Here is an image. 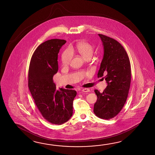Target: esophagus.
<instances>
[{"instance_id": "esophagus-1", "label": "esophagus", "mask_w": 155, "mask_h": 155, "mask_svg": "<svg viewBox=\"0 0 155 155\" xmlns=\"http://www.w3.org/2000/svg\"><path fill=\"white\" fill-rule=\"evenodd\" d=\"M83 92H85V93H87V92H90V90L89 88H84L82 90Z\"/></svg>"}]
</instances>
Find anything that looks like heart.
Instances as JSON below:
<instances>
[{"instance_id":"heart-1","label":"heart","mask_w":155,"mask_h":155,"mask_svg":"<svg viewBox=\"0 0 155 155\" xmlns=\"http://www.w3.org/2000/svg\"><path fill=\"white\" fill-rule=\"evenodd\" d=\"M71 52L78 53L84 58H88L91 57L93 54L94 47L93 45L88 41H85L77 42L75 45L70 47ZM72 58V54L68 50H65L62 54V64L64 65L69 64Z\"/></svg>"}]
</instances>
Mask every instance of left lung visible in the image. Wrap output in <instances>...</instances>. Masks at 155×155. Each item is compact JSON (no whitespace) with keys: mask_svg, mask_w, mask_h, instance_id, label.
Masks as SVG:
<instances>
[{"mask_svg":"<svg viewBox=\"0 0 155 155\" xmlns=\"http://www.w3.org/2000/svg\"><path fill=\"white\" fill-rule=\"evenodd\" d=\"M103 43L104 55L98 77H104L107 87L102 93L97 90L93 112L102 119L110 120L116 116L123 108L131 84V64L124 47L113 38L98 34Z\"/></svg>","mask_w":155,"mask_h":155,"instance_id":"1","label":"left lung"}]
</instances>
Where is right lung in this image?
I'll use <instances>...</instances> for the list:
<instances>
[{"instance_id": "1", "label": "right lung", "mask_w": 155, "mask_h": 155, "mask_svg": "<svg viewBox=\"0 0 155 155\" xmlns=\"http://www.w3.org/2000/svg\"><path fill=\"white\" fill-rule=\"evenodd\" d=\"M64 39H53L43 42L33 53L28 71V87L38 110L45 120L60 125L73 114L74 90L57 91L53 77L58 72V54Z\"/></svg>"}]
</instances>
